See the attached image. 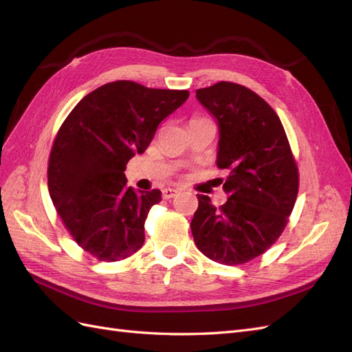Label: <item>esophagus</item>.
Wrapping results in <instances>:
<instances>
[{
    "label": "esophagus",
    "instance_id": "1",
    "mask_svg": "<svg viewBox=\"0 0 352 352\" xmlns=\"http://www.w3.org/2000/svg\"><path fill=\"white\" fill-rule=\"evenodd\" d=\"M162 194H163V198H164V199H170V198L176 197V195L179 194V190H177V189H173V188H164V189L162 190Z\"/></svg>",
    "mask_w": 352,
    "mask_h": 352
}]
</instances>
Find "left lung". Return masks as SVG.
I'll return each instance as SVG.
<instances>
[{
  "label": "left lung",
  "instance_id": "8db88e82",
  "mask_svg": "<svg viewBox=\"0 0 352 352\" xmlns=\"http://www.w3.org/2000/svg\"><path fill=\"white\" fill-rule=\"evenodd\" d=\"M219 124L217 167L228 170L225 204L198 197L190 230L210 260L238 265L264 254L294 210L300 175L279 116L260 95L233 82L197 89ZM223 182V180H221Z\"/></svg>",
  "mask_w": 352,
  "mask_h": 352
}]
</instances>
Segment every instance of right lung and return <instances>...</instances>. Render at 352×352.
Masks as SVG:
<instances>
[{"instance_id":"1","label":"right lung","mask_w":352,"mask_h":352,"mask_svg":"<svg viewBox=\"0 0 352 352\" xmlns=\"http://www.w3.org/2000/svg\"><path fill=\"white\" fill-rule=\"evenodd\" d=\"M188 97L116 80L83 97L63 122L48 160V190L63 225L92 257L120 261L144 245L146 216L162 192L126 186V164Z\"/></svg>"}]
</instances>
